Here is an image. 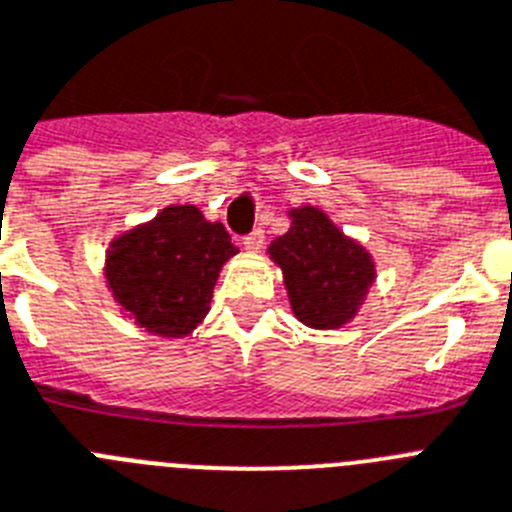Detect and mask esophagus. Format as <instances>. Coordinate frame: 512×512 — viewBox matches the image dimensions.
<instances>
[{
  "label": "esophagus",
  "mask_w": 512,
  "mask_h": 512,
  "mask_svg": "<svg viewBox=\"0 0 512 512\" xmlns=\"http://www.w3.org/2000/svg\"><path fill=\"white\" fill-rule=\"evenodd\" d=\"M242 244H244V250H247V252H260L262 244H265V231H262V229L250 231V234L242 239Z\"/></svg>",
  "instance_id": "obj_1"
}]
</instances>
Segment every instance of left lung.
Listing matches in <instances>:
<instances>
[{
	"mask_svg": "<svg viewBox=\"0 0 512 512\" xmlns=\"http://www.w3.org/2000/svg\"><path fill=\"white\" fill-rule=\"evenodd\" d=\"M288 216L291 229L275 237L268 252L283 270L293 314L314 330L342 327L366 299L376 265L319 208H293Z\"/></svg>",
	"mask_w": 512,
	"mask_h": 512,
	"instance_id": "left-lung-1",
	"label": "left lung"
}]
</instances>
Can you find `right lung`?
<instances>
[{
    "label": "right lung",
    "mask_w": 512,
    "mask_h": 512,
    "mask_svg": "<svg viewBox=\"0 0 512 512\" xmlns=\"http://www.w3.org/2000/svg\"><path fill=\"white\" fill-rule=\"evenodd\" d=\"M231 255L237 247L224 224L206 221L195 206H170L113 239L105 278L139 327L159 337H185L211 309L213 286Z\"/></svg>",
    "instance_id": "right-lung-1"
}]
</instances>
